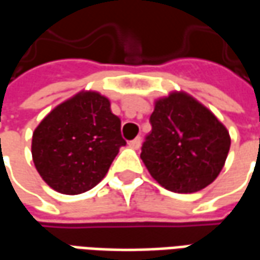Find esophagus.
<instances>
[{"instance_id": "esophagus-1", "label": "esophagus", "mask_w": 260, "mask_h": 260, "mask_svg": "<svg viewBox=\"0 0 260 260\" xmlns=\"http://www.w3.org/2000/svg\"><path fill=\"white\" fill-rule=\"evenodd\" d=\"M141 143H142L141 136H138V138H135L134 141H131L128 145H129V147H132V149H139V147H141Z\"/></svg>"}]
</instances>
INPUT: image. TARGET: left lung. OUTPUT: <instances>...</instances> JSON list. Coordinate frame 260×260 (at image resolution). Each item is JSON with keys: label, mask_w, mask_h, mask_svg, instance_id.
<instances>
[{"label": "left lung", "mask_w": 260, "mask_h": 260, "mask_svg": "<svg viewBox=\"0 0 260 260\" xmlns=\"http://www.w3.org/2000/svg\"><path fill=\"white\" fill-rule=\"evenodd\" d=\"M141 158L166 189L192 193L217 178L231 139L212 111L185 93L156 102Z\"/></svg>", "instance_id": "left-lung-1"}]
</instances>
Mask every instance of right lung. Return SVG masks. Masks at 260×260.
<instances>
[{
	"mask_svg": "<svg viewBox=\"0 0 260 260\" xmlns=\"http://www.w3.org/2000/svg\"><path fill=\"white\" fill-rule=\"evenodd\" d=\"M126 142L121 119L96 91L79 93L55 107L33 132L31 156L39 174L65 195L96 186Z\"/></svg>",
	"mask_w": 260,
	"mask_h": 260,
	"instance_id": "right-lung-1",
	"label": "right lung"
}]
</instances>
